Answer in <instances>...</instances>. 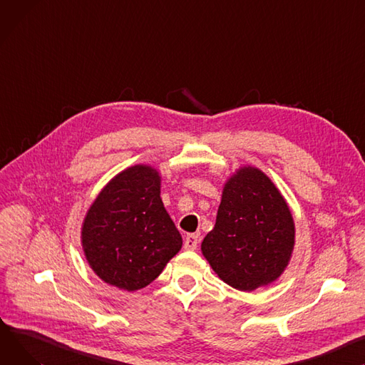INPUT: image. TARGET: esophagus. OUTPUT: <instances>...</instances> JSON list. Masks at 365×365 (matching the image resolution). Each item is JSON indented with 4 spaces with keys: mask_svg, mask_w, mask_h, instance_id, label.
<instances>
[{
    "mask_svg": "<svg viewBox=\"0 0 365 365\" xmlns=\"http://www.w3.org/2000/svg\"><path fill=\"white\" fill-rule=\"evenodd\" d=\"M198 242H200L198 235H187L186 239H185V250H187V251L197 250Z\"/></svg>",
    "mask_w": 365,
    "mask_h": 365,
    "instance_id": "obj_1",
    "label": "esophagus"
}]
</instances>
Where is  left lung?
I'll list each match as a JSON object with an SVG mask.
<instances>
[{
  "instance_id": "8db88e82",
  "label": "left lung",
  "mask_w": 365,
  "mask_h": 365,
  "mask_svg": "<svg viewBox=\"0 0 365 365\" xmlns=\"http://www.w3.org/2000/svg\"><path fill=\"white\" fill-rule=\"evenodd\" d=\"M294 245V218L279 189L261 170L239 168L225 185L215 226L201 245L212 270L251 292L284 272Z\"/></svg>"
}]
</instances>
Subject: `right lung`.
I'll return each instance as SVG.
<instances>
[{"label":"right lung","instance_id":"1","mask_svg":"<svg viewBox=\"0 0 365 365\" xmlns=\"http://www.w3.org/2000/svg\"><path fill=\"white\" fill-rule=\"evenodd\" d=\"M161 178L150 165L118 173L96 197L82 226L91 269L106 283L148 286L182 248V236L160 198Z\"/></svg>","mask_w":365,"mask_h":365}]
</instances>
